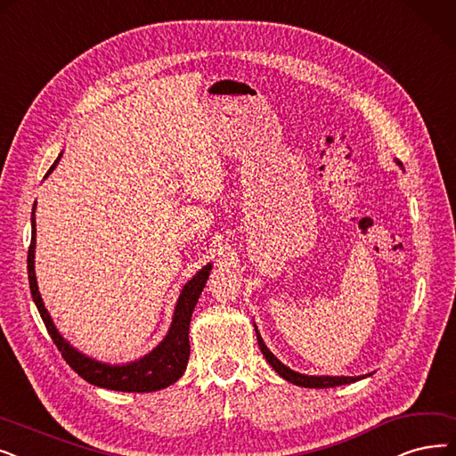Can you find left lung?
I'll list each match as a JSON object with an SVG mask.
<instances>
[{"mask_svg":"<svg viewBox=\"0 0 456 456\" xmlns=\"http://www.w3.org/2000/svg\"><path fill=\"white\" fill-rule=\"evenodd\" d=\"M396 165H398L400 168H403V162H400V160H396ZM403 170H404V168H403ZM254 331H256L260 350H262L265 361L273 367V370H275L281 378H284L286 381H289V384H294V386L311 387V389H327V387H337V386L354 384V381H357V379H362V378L370 376V374H362V376H308V374L296 372V370H291L289 367H286L284 362L279 361L275 355H273V352L265 346L262 335L258 333L256 323H254Z\"/></svg>","mask_w":456,"mask_h":456,"instance_id":"left-lung-1","label":"left lung"}]
</instances>
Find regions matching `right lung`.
<instances>
[{"mask_svg":"<svg viewBox=\"0 0 456 456\" xmlns=\"http://www.w3.org/2000/svg\"><path fill=\"white\" fill-rule=\"evenodd\" d=\"M63 151L53 160V165L46 172L45 177H48L53 170H56L58 162L61 159ZM35 208L37 202L33 204L31 209V245L28 250V277H29V288L37 311L46 325L48 335L52 337L53 344L58 346L63 359L69 362V367L75 370L78 376H82L91 386H97L102 389L112 391H123V393H153L165 389L183 376L189 355H191V344H189V325L192 318V311L198 303V297L202 296L206 288V282L209 279L211 264L204 265L196 275L181 288L179 297L175 301L172 323L168 327V333L165 335L155 348L142 355L140 359L121 362V365H110V362H102L99 359L89 357L77 350L60 331L56 323H53L52 316L45 308L41 291L37 286V277H35V245H37V230H35Z\"/></svg>","mask_w":456,"mask_h":456,"instance_id":"1","label":"right lung"}]
</instances>
